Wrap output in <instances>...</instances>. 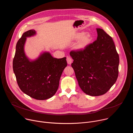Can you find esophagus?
Here are the masks:
<instances>
[{
	"label": "esophagus",
	"mask_w": 133,
	"mask_h": 133,
	"mask_svg": "<svg viewBox=\"0 0 133 133\" xmlns=\"http://www.w3.org/2000/svg\"><path fill=\"white\" fill-rule=\"evenodd\" d=\"M67 62L69 65H70L72 63V59L70 57H68V56L67 57Z\"/></svg>",
	"instance_id": "1"
}]
</instances>
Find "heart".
Listing matches in <instances>:
<instances>
[{
	"mask_svg": "<svg viewBox=\"0 0 133 133\" xmlns=\"http://www.w3.org/2000/svg\"><path fill=\"white\" fill-rule=\"evenodd\" d=\"M75 39L79 40L77 45H76V49L82 50L85 49L89 45L92 40V36L89 33L80 32L75 35Z\"/></svg>",
	"mask_w": 133,
	"mask_h": 133,
	"instance_id": "1",
	"label": "heart"
}]
</instances>
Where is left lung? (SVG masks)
<instances>
[{
  "instance_id": "1",
  "label": "left lung",
  "mask_w": 133,
  "mask_h": 133,
  "mask_svg": "<svg viewBox=\"0 0 133 133\" xmlns=\"http://www.w3.org/2000/svg\"><path fill=\"white\" fill-rule=\"evenodd\" d=\"M96 30V41L83 50L70 52L78 85L91 96L102 95L115 83L119 63L112 38L102 29Z\"/></svg>"
}]
</instances>
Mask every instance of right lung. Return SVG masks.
Instances as JSON below:
<instances>
[{
	"label": "right lung",
	"mask_w": 133,
	"mask_h": 133,
	"mask_svg": "<svg viewBox=\"0 0 133 133\" xmlns=\"http://www.w3.org/2000/svg\"><path fill=\"white\" fill-rule=\"evenodd\" d=\"M37 32L29 30L18 41L13 59V70L18 85L28 96L45 100L52 97L57 90L62 72L67 66L66 58H54L49 51H42L35 59L26 55L27 38L36 36Z\"/></svg>",
	"instance_id": "obj_1"
}]
</instances>
